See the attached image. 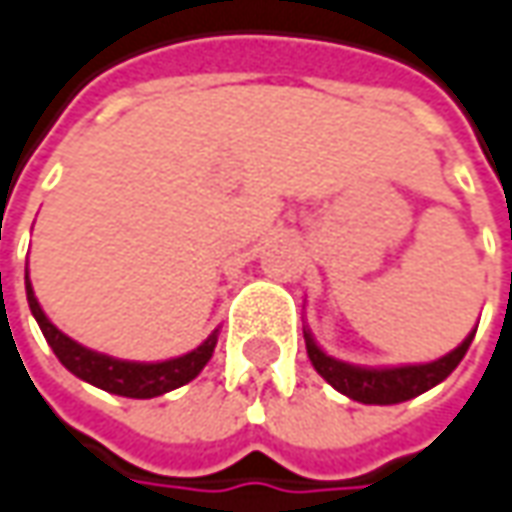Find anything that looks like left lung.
<instances>
[{"instance_id":"left-lung-1","label":"left lung","mask_w":512,"mask_h":512,"mask_svg":"<svg viewBox=\"0 0 512 512\" xmlns=\"http://www.w3.org/2000/svg\"><path fill=\"white\" fill-rule=\"evenodd\" d=\"M473 336H476V330L456 350H450L447 356L436 359V362L402 364V367H359V364L339 362V359L327 356L325 350L313 342L310 330H305V344L316 373L327 384H333L339 393H344L347 399L362 404H399L407 402V399H416L424 390L444 382L459 367Z\"/></svg>"}]
</instances>
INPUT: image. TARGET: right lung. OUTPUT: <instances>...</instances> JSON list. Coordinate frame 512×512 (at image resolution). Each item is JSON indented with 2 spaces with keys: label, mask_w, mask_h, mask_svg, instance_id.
Masks as SVG:
<instances>
[{
  "label": "right lung",
  "mask_w": 512,
  "mask_h": 512,
  "mask_svg": "<svg viewBox=\"0 0 512 512\" xmlns=\"http://www.w3.org/2000/svg\"><path fill=\"white\" fill-rule=\"evenodd\" d=\"M25 290H28L30 313L39 322V327H42V333H45V339L53 347L56 359L65 364L73 376H79L82 382L93 384V387H102V390L116 393V396L153 399V396H162L168 390L182 387V384H187L190 379H196L202 373V367L210 362L216 339H219V330H213L196 350H190V353L179 356V359H168V362L145 364L113 359V356L96 353L90 347H82L79 342H73L70 336H65L59 327L50 322L48 316H45V310L36 302V296H33L28 273H25Z\"/></svg>",
  "instance_id": "obj_1"
}]
</instances>
